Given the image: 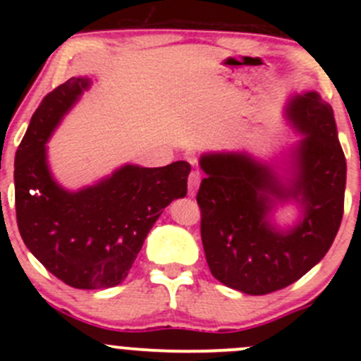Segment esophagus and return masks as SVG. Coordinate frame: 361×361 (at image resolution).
<instances>
[{
  "label": "esophagus",
  "instance_id": "1",
  "mask_svg": "<svg viewBox=\"0 0 361 361\" xmlns=\"http://www.w3.org/2000/svg\"><path fill=\"white\" fill-rule=\"evenodd\" d=\"M199 183H201V173H199L197 169H194L190 173V176H188V194L194 195L195 190H197Z\"/></svg>",
  "mask_w": 361,
  "mask_h": 361
}]
</instances>
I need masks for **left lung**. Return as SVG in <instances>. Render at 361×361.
Here are the masks:
<instances>
[{
    "label": "left lung",
    "mask_w": 361,
    "mask_h": 361,
    "mask_svg": "<svg viewBox=\"0 0 361 361\" xmlns=\"http://www.w3.org/2000/svg\"><path fill=\"white\" fill-rule=\"evenodd\" d=\"M288 118L304 140L292 150V178L246 154H204L197 192L207 265L228 288L265 295L311 271L336 239L344 213L345 157L334 110L318 92L295 96ZM295 200L302 218L288 231L270 224L279 202Z\"/></svg>",
    "instance_id": "left-lung-1"
}]
</instances>
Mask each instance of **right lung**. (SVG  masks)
Returning a JSON list of instances; mask_svg holds the SVG:
<instances>
[{
    "label": "right lung",
    "mask_w": 361,
    "mask_h": 361,
    "mask_svg": "<svg viewBox=\"0 0 361 361\" xmlns=\"http://www.w3.org/2000/svg\"><path fill=\"white\" fill-rule=\"evenodd\" d=\"M90 87L73 76L47 94L16 154V213L24 245L43 267L73 288L120 285L164 207L187 195L190 164H126L92 187L69 192L54 180L47 141Z\"/></svg>",
    "instance_id": "1"
}]
</instances>
